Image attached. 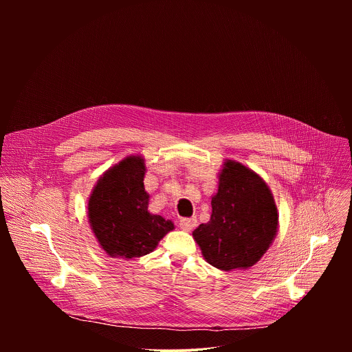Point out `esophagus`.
<instances>
[{"instance_id":"34e87169","label":"esophagus","mask_w":352,"mask_h":352,"mask_svg":"<svg viewBox=\"0 0 352 352\" xmlns=\"http://www.w3.org/2000/svg\"><path fill=\"white\" fill-rule=\"evenodd\" d=\"M196 224H197V220L193 219V217L192 219H181L179 220V227L184 231H192L196 227Z\"/></svg>"}]
</instances>
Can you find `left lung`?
<instances>
[{
    "instance_id": "obj_1",
    "label": "left lung",
    "mask_w": 352,
    "mask_h": 352,
    "mask_svg": "<svg viewBox=\"0 0 352 352\" xmlns=\"http://www.w3.org/2000/svg\"><path fill=\"white\" fill-rule=\"evenodd\" d=\"M212 209L210 221L193 231L205 259L224 272L254 266L277 232V208L267 185L242 164L227 162Z\"/></svg>"
}]
</instances>
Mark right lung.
<instances>
[{"instance_id": "1", "label": "right lung", "mask_w": 352, "mask_h": 352, "mask_svg": "<svg viewBox=\"0 0 352 352\" xmlns=\"http://www.w3.org/2000/svg\"><path fill=\"white\" fill-rule=\"evenodd\" d=\"M143 175V160L126 157L100 178L91 192L89 221L110 256L131 259L147 255L174 228L170 220L147 212Z\"/></svg>"}]
</instances>
